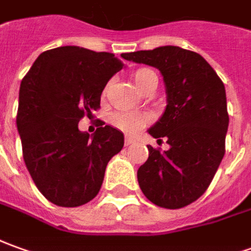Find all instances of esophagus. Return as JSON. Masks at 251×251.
<instances>
[{
    "instance_id": "obj_1",
    "label": "esophagus",
    "mask_w": 251,
    "mask_h": 251,
    "mask_svg": "<svg viewBox=\"0 0 251 251\" xmlns=\"http://www.w3.org/2000/svg\"><path fill=\"white\" fill-rule=\"evenodd\" d=\"M124 143H126V146H128V145H131V143H134V139H132V138H129V136H126Z\"/></svg>"
}]
</instances>
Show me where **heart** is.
<instances>
[{
  "label": "heart",
  "instance_id": "b5f03b06",
  "mask_svg": "<svg viewBox=\"0 0 251 251\" xmlns=\"http://www.w3.org/2000/svg\"><path fill=\"white\" fill-rule=\"evenodd\" d=\"M155 74L151 70L148 68H141L134 72V82L136 87L142 91L143 87L148 84V82L154 77ZM151 117L146 113H138V112H116L110 116V123L115 126L116 128L122 129L127 134H134L136 131L143 128L146 124H149Z\"/></svg>",
  "mask_w": 251,
  "mask_h": 251
}]
</instances>
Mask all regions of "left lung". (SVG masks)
Segmentation results:
<instances>
[{
    "label": "left lung",
    "mask_w": 251,
    "mask_h": 251,
    "mask_svg": "<svg viewBox=\"0 0 251 251\" xmlns=\"http://www.w3.org/2000/svg\"><path fill=\"white\" fill-rule=\"evenodd\" d=\"M122 57L157 68L167 93L165 110L148 132L157 141L165 138L169 149L148 145V161L138 169L139 187L157 206H187L206 191L226 153V87L201 54L179 46Z\"/></svg>",
    "instance_id": "8db88e82"
}]
</instances>
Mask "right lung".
I'll use <instances>...</instances> for the list:
<instances>
[{
  "instance_id": "right-lung-1",
  "label": "right lung",
  "mask_w": 251,
  "mask_h": 251,
  "mask_svg": "<svg viewBox=\"0 0 251 251\" xmlns=\"http://www.w3.org/2000/svg\"><path fill=\"white\" fill-rule=\"evenodd\" d=\"M124 67L113 53L60 46L41 53L20 83L16 124L24 162L57 206L91 201L109 160L124 146L122 131L105 123L93 135L77 127L100 108L106 83Z\"/></svg>"
}]
</instances>
